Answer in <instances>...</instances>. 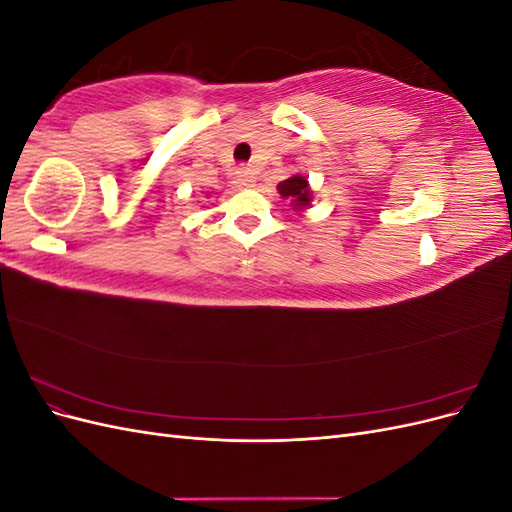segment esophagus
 <instances>
[{
  "label": "esophagus",
  "instance_id": "obj_1",
  "mask_svg": "<svg viewBox=\"0 0 512 512\" xmlns=\"http://www.w3.org/2000/svg\"><path fill=\"white\" fill-rule=\"evenodd\" d=\"M237 179H239L241 185H245V188H252L254 181H256V175H254L252 168L241 166V168H237Z\"/></svg>",
  "mask_w": 512,
  "mask_h": 512
}]
</instances>
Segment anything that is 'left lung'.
Listing matches in <instances>:
<instances>
[{"label":"left lung","mask_w":512,"mask_h":512,"mask_svg":"<svg viewBox=\"0 0 512 512\" xmlns=\"http://www.w3.org/2000/svg\"><path fill=\"white\" fill-rule=\"evenodd\" d=\"M277 190H280V194L284 198H292L297 207H305V205H309V200H312L309 198L312 196V192H309V188H307V179H303L301 175H294V177L282 181L280 185H277Z\"/></svg>","instance_id":"1"}]
</instances>
